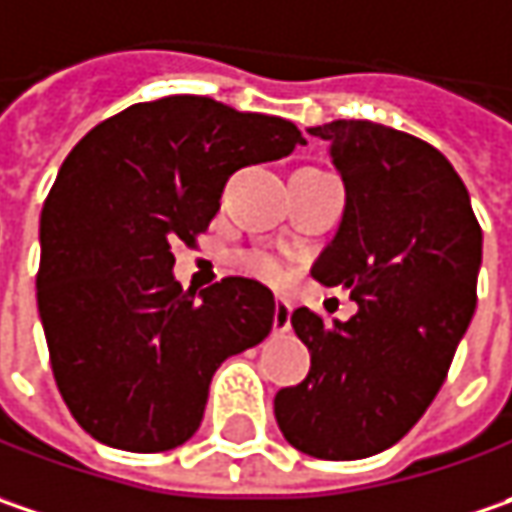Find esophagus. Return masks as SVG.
I'll return each instance as SVG.
<instances>
[{"label": "esophagus", "mask_w": 512, "mask_h": 512, "mask_svg": "<svg viewBox=\"0 0 512 512\" xmlns=\"http://www.w3.org/2000/svg\"><path fill=\"white\" fill-rule=\"evenodd\" d=\"M272 329L283 335V332H289L292 329V303L289 300H275V318H272Z\"/></svg>", "instance_id": "obj_1"}]
</instances>
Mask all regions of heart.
I'll return each instance as SVG.
<instances>
[{
	"label": "heart",
	"instance_id": "obj_1",
	"mask_svg": "<svg viewBox=\"0 0 512 512\" xmlns=\"http://www.w3.org/2000/svg\"><path fill=\"white\" fill-rule=\"evenodd\" d=\"M240 269L249 278L260 280V283H272V286H283L292 280V266L272 252H246L240 257Z\"/></svg>",
	"mask_w": 512,
	"mask_h": 512
}]
</instances>
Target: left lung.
<instances>
[{
    "mask_svg": "<svg viewBox=\"0 0 512 512\" xmlns=\"http://www.w3.org/2000/svg\"><path fill=\"white\" fill-rule=\"evenodd\" d=\"M309 134L329 143L346 189L312 278L349 289L358 312H292L312 367L275 395V418L300 453L352 461L401 441L444 384L476 312L481 226L456 168L430 143L369 120Z\"/></svg>",
    "mask_w": 512,
    "mask_h": 512,
    "instance_id": "obj_1",
    "label": "left lung"
}]
</instances>
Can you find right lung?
Segmentation results:
<instances>
[{"label": "right lung", "mask_w": 512, "mask_h": 512, "mask_svg": "<svg viewBox=\"0 0 512 512\" xmlns=\"http://www.w3.org/2000/svg\"><path fill=\"white\" fill-rule=\"evenodd\" d=\"M306 145L298 125L209 97L137 102L91 128L39 217L36 303L77 424L128 453L197 433L217 367L272 332L275 295L223 278L194 298L171 243L209 229L237 168Z\"/></svg>", "instance_id": "obj_1"}]
</instances>
